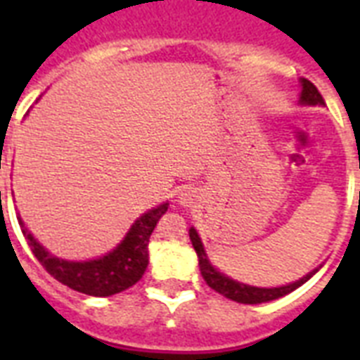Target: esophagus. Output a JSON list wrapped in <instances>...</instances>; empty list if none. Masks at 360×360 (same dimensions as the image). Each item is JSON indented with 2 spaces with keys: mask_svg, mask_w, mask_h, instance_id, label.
<instances>
[{
  "mask_svg": "<svg viewBox=\"0 0 360 360\" xmlns=\"http://www.w3.org/2000/svg\"><path fill=\"white\" fill-rule=\"evenodd\" d=\"M179 200L183 205H192V203H196V200H198L196 191H192V188H185V191L181 192Z\"/></svg>",
  "mask_w": 360,
  "mask_h": 360,
  "instance_id": "34e87169",
  "label": "esophagus"
}]
</instances>
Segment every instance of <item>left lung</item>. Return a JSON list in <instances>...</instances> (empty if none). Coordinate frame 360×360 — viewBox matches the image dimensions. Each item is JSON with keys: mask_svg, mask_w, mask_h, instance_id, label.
<instances>
[{"mask_svg": "<svg viewBox=\"0 0 360 360\" xmlns=\"http://www.w3.org/2000/svg\"><path fill=\"white\" fill-rule=\"evenodd\" d=\"M302 84V93H301V103L302 104H310V106H323L325 101L321 97V93L318 91V87L314 86L310 80H301ZM360 168V164H359ZM191 240L192 246H194V250L198 254V262H200V271H202L203 280L207 282L209 288H213L214 291H219L220 295H224L226 299H231V301L236 302H243V304H259V302H267V301H274V299H278V297H284L288 293H291L293 290H297L299 285H302L307 280H310L316 274V271H312L307 276H302L301 280H297L293 284L288 285H280V288H254V285H246L240 284V282H236V280L228 278L226 274L219 273L217 269L209 263L207 256H205V250H203L202 240H200V236H198V231L194 228H191Z\"/></svg>", "mask_w": 360, "mask_h": 360, "instance_id": "8db88e82", "label": "left lung"}]
</instances>
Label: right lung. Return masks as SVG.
Instances as JSON below:
<instances>
[{
  "mask_svg": "<svg viewBox=\"0 0 360 360\" xmlns=\"http://www.w3.org/2000/svg\"><path fill=\"white\" fill-rule=\"evenodd\" d=\"M166 211L168 203H162L160 207L141 214L115 250L91 262H67L48 254L25 230L22 220L18 222L22 224V233L27 239L33 256L58 282L86 295L110 297L129 290L130 285H134L143 276L149 263V237Z\"/></svg>",
  "mask_w": 360,
  "mask_h": 360,
  "instance_id": "right-lung-1",
  "label": "right lung"
}]
</instances>
